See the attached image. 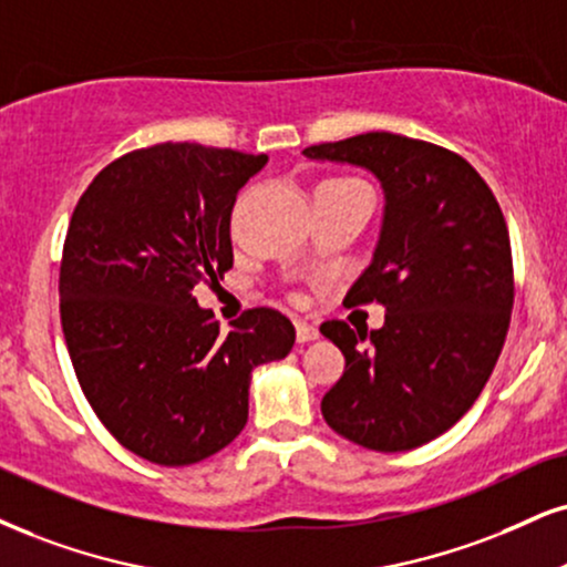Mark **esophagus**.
Wrapping results in <instances>:
<instances>
[{"label":"esophagus","mask_w":567,"mask_h":567,"mask_svg":"<svg viewBox=\"0 0 567 567\" xmlns=\"http://www.w3.org/2000/svg\"><path fill=\"white\" fill-rule=\"evenodd\" d=\"M320 337V331L307 320H297V341L299 344H307V341H316Z\"/></svg>","instance_id":"1"}]
</instances>
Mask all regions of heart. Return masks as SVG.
<instances>
[{"instance_id": "obj_1", "label": "heart", "mask_w": 567, "mask_h": 567, "mask_svg": "<svg viewBox=\"0 0 567 567\" xmlns=\"http://www.w3.org/2000/svg\"><path fill=\"white\" fill-rule=\"evenodd\" d=\"M352 184H360V181L354 178H347V176H333V178H326L320 181L316 188H331V186H352Z\"/></svg>"}]
</instances>
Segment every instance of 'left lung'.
<instances>
[{
  "mask_svg": "<svg viewBox=\"0 0 567 567\" xmlns=\"http://www.w3.org/2000/svg\"><path fill=\"white\" fill-rule=\"evenodd\" d=\"M305 157L365 167L383 188L373 260L344 302L386 318L375 331L320 326L347 360L320 410L365 450H415L473 408L499 360L515 297L505 215L476 167L417 138L373 131Z\"/></svg>",
  "mask_w": 567,
  "mask_h": 567,
  "instance_id": "left-lung-1",
  "label": "left lung"
}]
</instances>
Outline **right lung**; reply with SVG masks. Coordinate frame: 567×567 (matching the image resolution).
Masks as SVG:
<instances>
[{"label": "right lung", "mask_w": 567, "mask_h": 567, "mask_svg": "<svg viewBox=\"0 0 567 567\" xmlns=\"http://www.w3.org/2000/svg\"><path fill=\"white\" fill-rule=\"evenodd\" d=\"M265 163L155 144L100 171L73 209L60 265L70 362L104 429L150 463L194 465L234 442L251 370L295 347V326L272 307L220 333L192 295L234 265L230 209Z\"/></svg>", "instance_id": "obj_1"}]
</instances>
